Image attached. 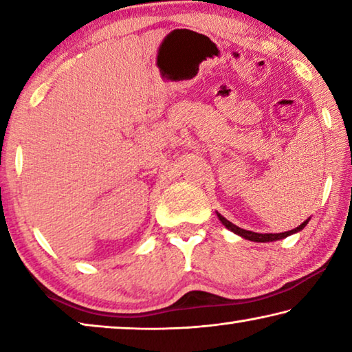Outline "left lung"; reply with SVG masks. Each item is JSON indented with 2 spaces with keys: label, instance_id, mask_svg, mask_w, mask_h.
Returning a JSON list of instances; mask_svg holds the SVG:
<instances>
[{
  "label": "left lung",
  "instance_id": "left-lung-1",
  "mask_svg": "<svg viewBox=\"0 0 352 352\" xmlns=\"http://www.w3.org/2000/svg\"><path fill=\"white\" fill-rule=\"evenodd\" d=\"M217 217H219L220 222L225 225V228H228V230L233 231V233L242 236L243 239H248V241H253V242H273V241L284 239V237H287L290 234L298 233V231H301L307 225L309 220H311V219H307L300 226H296V228L290 230V231H284V233H265V234H262V233H254V231H247V230H243V228H239V226H236L234 223H231L230 220H226L223 216H220L219 212H217Z\"/></svg>",
  "mask_w": 352,
  "mask_h": 352
}]
</instances>
